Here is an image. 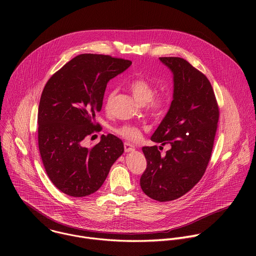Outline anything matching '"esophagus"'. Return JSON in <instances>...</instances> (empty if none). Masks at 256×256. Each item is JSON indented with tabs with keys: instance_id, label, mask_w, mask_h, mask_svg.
<instances>
[{
	"instance_id": "esophagus-1",
	"label": "esophagus",
	"mask_w": 256,
	"mask_h": 256,
	"mask_svg": "<svg viewBox=\"0 0 256 256\" xmlns=\"http://www.w3.org/2000/svg\"><path fill=\"white\" fill-rule=\"evenodd\" d=\"M124 151L126 152H132L134 151V146L130 142H124Z\"/></svg>"
}]
</instances>
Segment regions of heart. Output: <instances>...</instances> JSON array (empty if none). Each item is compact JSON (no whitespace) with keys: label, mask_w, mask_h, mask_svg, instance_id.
I'll return each mask as SVG.
<instances>
[{"label":"heart","mask_w":256,"mask_h":256,"mask_svg":"<svg viewBox=\"0 0 256 256\" xmlns=\"http://www.w3.org/2000/svg\"><path fill=\"white\" fill-rule=\"evenodd\" d=\"M130 90L136 101L142 104L148 103V107L150 112L154 114H162L165 108L168 105V96L166 93H156L155 92V85L147 78L138 77L134 79L130 85ZM114 95V91H110L107 94L106 97V108L109 107V104L112 102V99ZM116 134L120 136L130 140H138L140 138V130L132 126H122L114 130Z\"/></svg>","instance_id":"heart-1"}]
</instances>
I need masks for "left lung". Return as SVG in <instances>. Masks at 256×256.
<instances>
[{
    "label": "left lung",
    "instance_id": "1",
    "mask_svg": "<svg viewBox=\"0 0 256 256\" xmlns=\"http://www.w3.org/2000/svg\"><path fill=\"white\" fill-rule=\"evenodd\" d=\"M173 74V100L151 136L171 149L161 156L157 146L142 147L147 168L142 190L158 202L176 200L200 180L208 164L218 120V108L208 78L181 58H159ZM160 150L162 147L160 146Z\"/></svg>",
    "mask_w": 256,
    "mask_h": 256
}]
</instances>
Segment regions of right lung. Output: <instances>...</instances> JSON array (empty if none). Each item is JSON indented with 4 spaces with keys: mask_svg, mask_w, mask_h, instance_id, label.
<instances>
[{
    "mask_svg": "<svg viewBox=\"0 0 256 256\" xmlns=\"http://www.w3.org/2000/svg\"><path fill=\"white\" fill-rule=\"evenodd\" d=\"M130 60L83 54L72 58L48 81L38 107V147L48 176L62 192L74 198L97 192L124 149L118 136H102L92 148L86 136L101 130L95 114L102 108L109 80Z\"/></svg>",
    "mask_w": 256,
    "mask_h": 256,
    "instance_id": "right-lung-1",
    "label": "right lung"
}]
</instances>
